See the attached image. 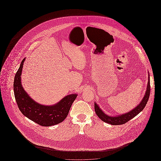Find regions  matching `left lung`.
Returning a JSON list of instances; mask_svg holds the SVG:
<instances>
[{"label": "left lung", "instance_id": "left-lung-1", "mask_svg": "<svg viewBox=\"0 0 161 161\" xmlns=\"http://www.w3.org/2000/svg\"><path fill=\"white\" fill-rule=\"evenodd\" d=\"M148 74V81L147 88L146 91V95H144V97L143 98V100L141 102V103L138 105L135 108L133 109L131 111L125 114L124 115L117 116H110L108 115L105 114L101 109L99 106L95 103V111L96 114L100 118V119L103 121L105 123L112 124V125H121L125 123H127L129 120L133 118L136 116V115L139 114L146 106L147 101L150 97V77Z\"/></svg>", "mask_w": 161, "mask_h": 161}]
</instances>
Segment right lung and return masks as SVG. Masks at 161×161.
Returning a JSON list of instances; mask_svg holds the SVG:
<instances>
[{
    "instance_id": "1",
    "label": "right lung",
    "mask_w": 161,
    "mask_h": 161,
    "mask_svg": "<svg viewBox=\"0 0 161 161\" xmlns=\"http://www.w3.org/2000/svg\"><path fill=\"white\" fill-rule=\"evenodd\" d=\"M25 60L24 58L21 62L14 81V97L19 110L24 116L42 126H51L61 123L68 115L77 95H68L59 103L51 106L37 103L31 99L22 86L21 74Z\"/></svg>"
}]
</instances>
